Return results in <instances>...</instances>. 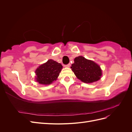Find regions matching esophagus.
<instances>
[{
  "label": "esophagus",
  "instance_id": "esophagus-1",
  "mask_svg": "<svg viewBox=\"0 0 132 132\" xmlns=\"http://www.w3.org/2000/svg\"><path fill=\"white\" fill-rule=\"evenodd\" d=\"M70 66V64H67V65H64V67H66V68H69Z\"/></svg>",
  "mask_w": 132,
  "mask_h": 132
}]
</instances>
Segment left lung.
<instances>
[{
  "label": "left lung",
  "mask_w": 132,
  "mask_h": 132,
  "mask_svg": "<svg viewBox=\"0 0 132 132\" xmlns=\"http://www.w3.org/2000/svg\"><path fill=\"white\" fill-rule=\"evenodd\" d=\"M71 69L77 78L84 82L92 83L98 81L102 75V70L97 64L82 56L76 57Z\"/></svg>",
  "instance_id": "obj_1"
}]
</instances>
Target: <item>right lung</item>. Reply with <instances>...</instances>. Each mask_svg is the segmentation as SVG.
I'll list each match as a JSON object with an SVG mask.
<instances>
[{
  "mask_svg": "<svg viewBox=\"0 0 132 132\" xmlns=\"http://www.w3.org/2000/svg\"><path fill=\"white\" fill-rule=\"evenodd\" d=\"M63 66L52 59L39 66L35 71L36 81L42 85H50L56 80Z\"/></svg>",
  "mask_w": 132,
  "mask_h": 132,
  "instance_id": "add662e5",
  "label": "right lung"
}]
</instances>
